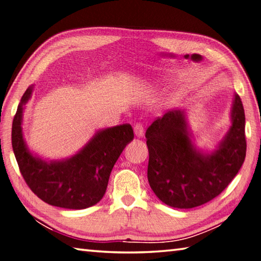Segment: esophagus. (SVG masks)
Here are the masks:
<instances>
[{"label": "esophagus", "mask_w": 261, "mask_h": 261, "mask_svg": "<svg viewBox=\"0 0 261 261\" xmlns=\"http://www.w3.org/2000/svg\"><path fill=\"white\" fill-rule=\"evenodd\" d=\"M134 131H135V136L138 137V138L144 137V126L141 124H136L134 127Z\"/></svg>", "instance_id": "obj_1"}]
</instances>
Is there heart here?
<instances>
[{"label":"heart","instance_id":"heart-1","mask_svg":"<svg viewBox=\"0 0 261 261\" xmlns=\"http://www.w3.org/2000/svg\"><path fill=\"white\" fill-rule=\"evenodd\" d=\"M177 94H180V92H177Z\"/></svg>","mask_w":261,"mask_h":261}]
</instances>
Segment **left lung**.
Wrapping results in <instances>:
<instances>
[{"label": "left lung", "instance_id": "left-lung-1", "mask_svg": "<svg viewBox=\"0 0 261 261\" xmlns=\"http://www.w3.org/2000/svg\"><path fill=\"white\" fill-rule=\"evenodd\" d=\"M230 122L213 150L196 147L185 110L169 111L151 123L146 131L147 178L161 201L177 209H192L228 186L246 153L244 108L238 93L231 102Z\"/></svg>", "mask_w": 261, "mask_h": 261}]
</instances>
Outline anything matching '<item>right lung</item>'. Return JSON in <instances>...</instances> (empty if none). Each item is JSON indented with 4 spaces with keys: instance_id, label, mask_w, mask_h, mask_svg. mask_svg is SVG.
<instances>
[{
    "instance_id": "right-lung-1",
    "label": "right lung",
    "mask_w": 261,
    "mask_h": 261,
    "mask_svg": "<svg viewBox=\"0 0 261 261\" xmlns=\"http://www.w3.org/2000/svg\"><path fill=\"white\" fill-rule=\"evenodd\" d=\"M33 87L19 102L12 122V148L28 187L50 205L81 210L105 195L113 167L125 146L134 139L130 124L98 130L76 154L61 160H45L32 153L23 138L22 116Z\"/></svg>"
}]
</instances>
